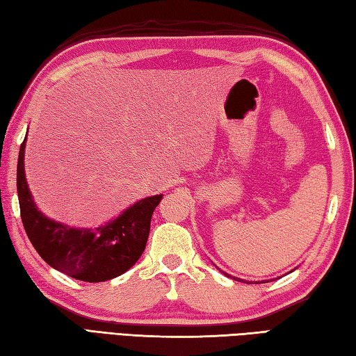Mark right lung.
Segmentation results:
<instances>
[{"label":"right lung","instance_id":"add662e5","mask_svg":"<svg viewBox=\"0 0 356 356\" xmlns=\"http://www.w3.org/2000/svg\"><path fill=\"white\" fill-rule=\"evenodd\" d=\"M24 148L26 139L21 143L17 168L21 220L41 259L65 275L88 283L107 282L130 269L145 249L151 216L162 194L134 203L101 228H69L38 211L26 182Z\"/></svg>","mask_w":356,"mask_h":356}]
</instances>
